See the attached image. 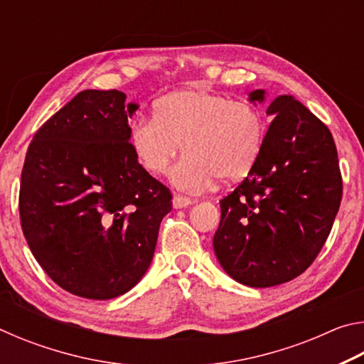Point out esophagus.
Here are the masks:
<instances>
[{
    "label": "esophagus",
    "instance_id": "obj_1",
    "mask_svg": "<svg viewBox=\"0 0 364 364\" xmlns=\"http://www.w3.org/2000/svg\"><path fill=\"white\" fill-rule=\"evenodd\" d=\"M193 204V199H189L186 196H181V194H175L173 196V207L175 208H184Z\"/></svg>",
    "mask_w": 364,
    "mask_h": 364
}]
</instances>
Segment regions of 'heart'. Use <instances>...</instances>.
Returning <instances> with one entry per match:
<instances>
[{
    "label": "heart",
    "instance_id": "b5f03b06",
    "mask_svg": "<svg viewBox=\"0 0 364 364\" xmlns=\"http://www.w3.org/2000/svg\"><path fill=\"white\" fill-rule=\"evenodd\" d=\"M267 136L262 110L212 91L188 88L159 100L154 117L132 123L130 146L151 175L168 170L180 147L183 159L171 171L175 186L208 188L213 178L234 183L247 176Z\"/></svg>",
    "mask_w": 364,
    "mask_h": 364
}]
</instances>
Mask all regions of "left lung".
<instances>
[{"label": "left lung", "instance_id": "1", "mask_svg": "<svg viewBox=\"0 0 364 364\" xmlns=\"http://www.w3.org/2000/svg\"><path fill=\"white\" fill-rule=\"evenodd\" d=\"M263 102L264 91L249 95ZM260 157L220 200L213 236L218 262L232 279L271 287L297 278L315 262L342 200V175L329 128L292 96H278Z\"/></svg>", "mask_w": 364, "mask_h": 364}]
</instances>
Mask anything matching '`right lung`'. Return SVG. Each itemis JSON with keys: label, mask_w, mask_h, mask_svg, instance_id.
I'll list each match as a JSON object with an SVG mask.
<instances>
[{"label": "right lung", "mask_w": 364, "mask_h": 364, "mask_svg": "<svg viewBox=\"0 0 364 364\" xmlns=\"http://www.w3.org/2000/svg\"><path fill=\"white\" fill-rule=\"evenodd\" d=\"M138 104L117 90H85L35 133L19 212L36 262L64 291L109 300L149 268L171 193L141 167L128 119Z\"/></svg>", "instance_id": "right-lung-1"}]
</instances>
